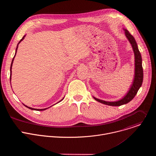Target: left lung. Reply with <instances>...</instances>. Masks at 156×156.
I'll list each match as a JSON object with an SVG mask.
<instances>
[{
    "label": "left lung",
    "mask_w": 156,
    "mask_h": 156,
    "mask_svg": "<svg viewBox=\"0 0 156 156\" xmlns=\"http://www.w3.org/2000/svg\"><path fill=\"white\" fill-rule=\"evenodd\" d=\"M125 35L127 39L129 40V42L131 43L133 51L135 53V75L133 83L130 88L129 91L127 93V94L121 100L116 101V102H107L105 101L98 99L94 97V99L97 101L102 103L105 105H112V106H120L122 105L125 104L130 102L133 98H135L136 94H137L139 89L142 85L143 80V70L142 66V58L140 52L138 48L137 44L136 41L130 33L129 32L125 30Z\"/></svg>",
    "instance_id": "8db88e82"
}]
</instances>
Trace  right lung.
Segmentation results:
<instances>
[{"label":"right lung","mask_w":156,"mask_h":156,"mask_svg":"<svg viewBox=\"0 0 156 156\" xmlns=\"http://www.w3.org/2000/svg\"><path fill=\"white\" fill-rule=\"evenodd\" d=\"M24 37H25V36L22 37V39L20 40V41L18 42V45L19 44V43L23 40V39H24ZM18 45H17V47H16V52H15V55H16V51H17V49H18ZM15 56H14V57H15ZM14 57L13 58V59H12V63H11V66H10V73H11V74H10V80H11V75H12V64H13V59H14ZM63 99V98L61 100V101H60L59 102H60V101H62V100ZM25 107H28V108H30V109H31V110H39V111H40V110H46V109H47L48 108H43V109H35V108H31V107H28V106H27V105H24Z\"/></svg>","instance_id":"obj_1"}]
</instances>
